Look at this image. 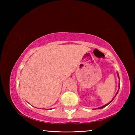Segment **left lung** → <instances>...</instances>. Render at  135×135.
I'll use <instances>...</instances> for the list:
<instances>
[{
    "instance_id": "1",
    "label": "left lung",
    "mask_w": 135,
    "mask_h": 135,
    "mask_svg": "<svg viewBox=\"0 0 135 135\" xmlns=\"http://www.w3.org/2000/svg\"><path fill=\"white\" fill-rule=\"evenodd\" d=\"M117 76H118V78H119V81H120V78H119V74H118V73H117ZM119 88H120V85H119V89H118V91H117V93H116V94H115V96H116V95H117V94L118 93V91H119ZM115 97H114L113 98V99H112V100L110 101V102H109V103H108V104H105V105H104V106H101V107H100V108H97V109H103V108H105V107H106V106H108V105L109 104H110V103H111L112 101H113V99H114V98H115Z\"/></svg>"
}]
</instances>
